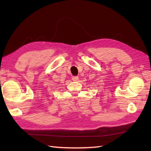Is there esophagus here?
Returning a JSON list of instances; mask_svg holds the SVG:
<instances>
[{
	"label": "esophagus",
	"mask_w": 151,
	"mask_h": 151,
	"mask_svg": "<svg viewBox=\"0 0 151 151\" xmlns=\"http://www.w3.org/2000/svg\"><path fill=\"white\" fill-rule=\"evenodd\" d=\"M72 80H73V81H77L78 80V76H73V77H72Z\"/></svg>",
	"instance_id": "34e87169"
}]
</instances>
